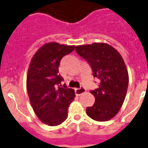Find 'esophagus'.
I'll use <instances>...</instances> for the list:
<instances>
[{"label": "esophagus", "instance_id": "1", "mask_svg": "<svg viewBox=\"0 0 148 148\" xmlns=\"http://www.w3.org/2000/svg\"><path fill=\"white\" fill-rule=\"evenodd\" d=\"M75 90V94H76L77 95H82V94H84V93L86 92V89L85 88L83 87V86H81L80 88H79V89H74Z\"/></svg>", "mask_w": 148, "mask_h": 148}]
</instances>
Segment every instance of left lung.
I'll use <instances>...</instances> for the list:
<instances>
[{"mask_svg":"<svg viewBox=\"0 0 148 148\" xmlns=\"http://www.w3.org/2000/svg\"><path fill=\"white\" fill-rule=\"evenodd\" d=\"M75 50L90 65L99 81L90 92L94 105L86 108V114L96 121H108L116 115L123 104L129 84V74L120 53L109 44L94 43L77 46Z\"/></svg>","mask_w":148,"mask_h":148,"instance_id":"1","label":"left lung"}]
</instances>
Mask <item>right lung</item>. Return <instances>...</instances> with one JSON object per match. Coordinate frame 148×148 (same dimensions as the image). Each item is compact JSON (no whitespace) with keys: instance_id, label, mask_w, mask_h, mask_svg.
<instances>
[{"instance_id":"add662e5","label":"right lung","mask_w":148,"mask_h":148,"mask_svg":"<svg viewBox=\"0 0 148 148\" xmlns=\"http://www.w3.org/2000/svg\"><path fill=\"white\" fill-rule=\"evenodd\" d=\"M74 47L46 43L30 63L26 83L30 102L38 118L49 126H58L66 120L68 107L75 97L74 89L61 85L64 79L59 74L61 59Z\"/></svg>"}]
</instances>
